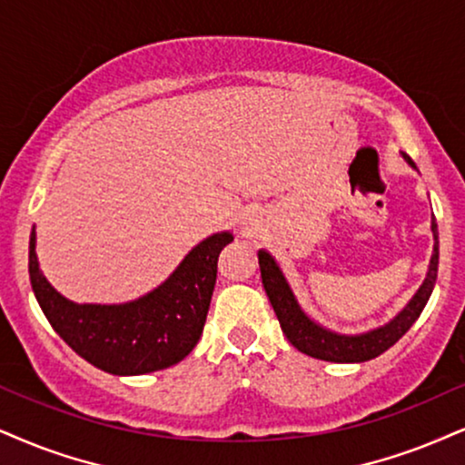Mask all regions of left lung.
Instances as JSON below:
<instances>
[{
  "label": "left lung",
  "mask_w": 465,
  "mask_h": 465,
  "mask_svg": "<svg viewBox=\"0 0 465 465\" xmlns=\"http://www.w3.org/2000/svg\"><path fill=\"white\" fill-rule=\"evenodd\" d=\"M403 157L408 159L411 168H416L408 154H403ZM431 231L435 239L433 256L431 262H429L425 282L418 289L414 300H411L408 306L403 308V312H401L394 321H391V323L360 336L336 334V331L321 328V325L308 319L300 308V303H297L291 286L286 284L276 261H273L272 254H267L265 250H261L259 265L262 286H265V293L280 321V328H282L286 338H289L291 345L300 349L302 353L317 360H325V362H366V360L377 358V355H381L386 349H391L394 342L414 325V321L420 317L422 308L427 306L429 297H431L435 280H438V223H431Z\"/></svg>",
  "instance_id": "obj_1"
}]
</instances>
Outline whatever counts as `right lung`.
<instances>
[{
    "instance_id": "add662e5",
    "label": "right lung",
    "mask_w": 465,
    "mask_h": 465,
    "mask_svg": "<svg viewBox=\"0 0 465 465\" xmlns=\"http://www.w3.org/2000/svg\"><path fill=\"white\" fill-rule=\"evenodd\" d=\"M231 242V232L204 239L142 300L82 306L64 300L40 273L32 231L30 282L51 328L74 353L112 375H144L181 362L196 347L215 289L217 259Z\"/></svg>"
}]
</instances>
